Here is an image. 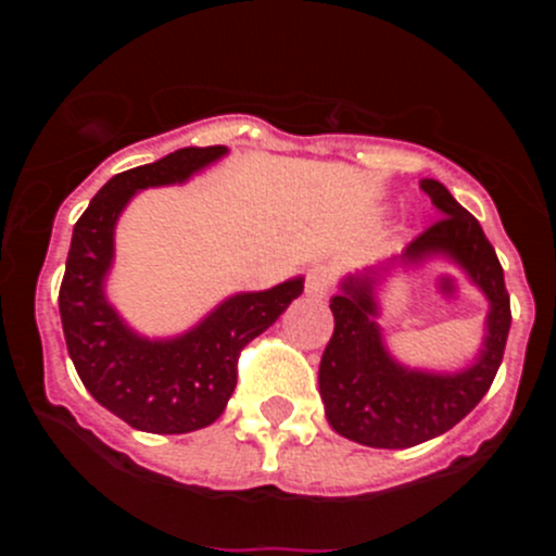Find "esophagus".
<instances>
[{
  "label": "esophagus",
  "mask_w": 556,
  "mask_h": 556,
  "mask_svg": "<svg viewBox=\"0 0 556 556\" xmlns=\"http://www.w3.org/2000/svg\"><path fill=\"white\" fill-rule=\"evenodd\" d=\"M333 287V269L328 264H317L306 275V294L312 298H326Z\"/></svg>",
  "instance_id": "34e87169"
}]
</instances>
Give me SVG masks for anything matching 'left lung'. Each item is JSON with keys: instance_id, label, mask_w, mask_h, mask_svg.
I'll use <instances>...</instances> for the list:
<instances>
[{"instance_id": "obj_1", "label": "left lung", "mask_w": 556, "mask_h": 556, "mask_svg": "<svg viewBox=\"0 0 556 556\" xmlns=\"http://www.w3.org/2000/svg\"><path fill=\"white\" fill-rule=\"evenodd\" d=\"M420 186L443 217L415 236L401 258L420 262L431 253L456 258L490 298L488 337L476 365L456 376L406 370L381 345L370 273L348 278L342 294L331 301L333 333L320 358V395L331 429L370 448H412L454 429L488 395L513 323L504 269L479 219L443 184L424 180Z\"/></svg>"}]
</instances>
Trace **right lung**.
Listing matches in <instances>:
<instances>
[{
    "instance_id": "1",
    "label": "right lung",
    "mask_w": 556,
    "mask_h": 556,
    "mask_svg": "<svg viewBox=\"0 0 556 556\" xmlns=\"http://www.w3.org/2000/svg\"><path fill=\"white\" fill-rule=\"evenodd\" d=\"M219 155L223 144L184 147L155 164L113 175L72 233L58 294L68 356L108 412L150 434H186L214 424L233 395L242 348L303 292V281L294 278L267 292L236 294L194 331L169 342L136 337L108 306L102 281L113 258V225L127 200L136 189L186 180Z\"/></svg>"
}]
</instances>
